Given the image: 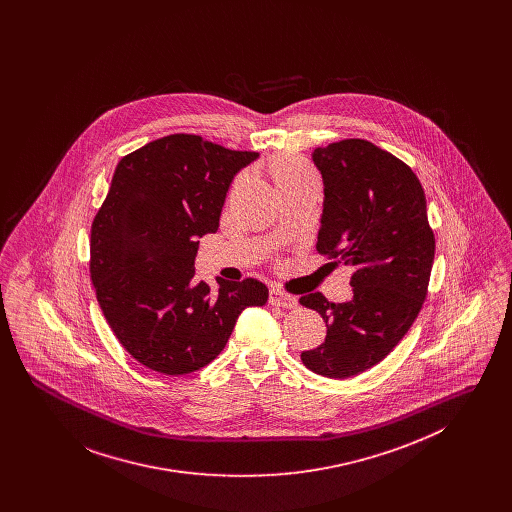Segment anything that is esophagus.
I'll return each mask as SVG.
<instances>
[{
	"instance_id": "esophagus-1",
	"label": "esophagus",
	"mask_w": 512,
	"mask_h": 512,
	"mask_svg": "<svg viewBox=\"0 0 512 512\" xmlns=\"http://www.w3.org/2000/svg\"><path fill=\"white\" fill-rule=\"evenodd\" d=\"M270 305L274 307H284V309H295L297 307V299L290 295V293L282 292L278 288H272L270 295H268Z\"/></svg>"
}]
</instances>
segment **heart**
I'll list each match as a JSON object with an SVG mask.
<instances>
[{
    "label": "heart",
    "mask_w": 512,
    "mask_h": 512,
    "mask_svg": "<svg viewBox=\"0 0 512 512\" xmlns=\"http://www.w3.org/2000/svg\"><path fill=\"white\" fill-rule=\"evenodd\" d=\"M268 171H270V178L280 194L293 190V188H299V186L317 184V176L313 174V171L301 159L288 157V155H280V157L272 159Z\"/></svg>",
    "instance_id": "b5f03b06"
}]
</instances>
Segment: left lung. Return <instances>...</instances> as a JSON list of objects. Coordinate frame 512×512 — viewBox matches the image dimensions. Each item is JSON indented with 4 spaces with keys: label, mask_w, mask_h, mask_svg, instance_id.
<instances>
[{
    "label": "left lung",
    "mask_w": 512,
    "mask_h": 512,
    "mask_svg": "<svg viewBox=\"0 0 512 512\" xmlns=\"http://www.w3.org/2000/svg\"><path fill=\"white\" fill-rule=\"evenodd\" d=\"M324 182L317 251L355 267L353 295L332 303L307 293L299 303L328 326L301 361L326 378H351L378 365L413 326L428 292L436 238L426 195L409 165L366 140L317 147Z\"/></svg>",
    "instance_id": "8db88e82"
}]
</instances>
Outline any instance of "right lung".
Instances as JSON below:
<instances>
[{"instance_id":"right-lung-1","label":"right lung","mask_w":512,"mask_h":512,"mask_svg":"<svg viewBox=\"0 0 512 512\" xmlns=\"http://www.w3.org/2000/svg\"><path fill=\"white\" fill-rule=\"evenodd\" d=\"M259 157L194 134H171L122 157L92 222L90 276L122 347L169 376L219 357L245 307H263L255 278L195 282L199 238L219 230L234 176Z\"/></svg>"}]
</instances>
